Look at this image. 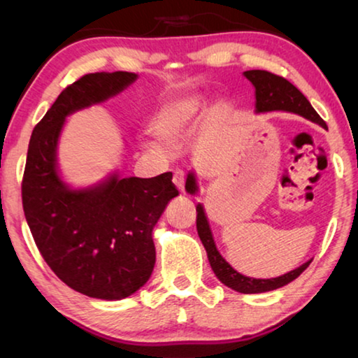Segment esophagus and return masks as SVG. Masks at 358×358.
I'll return each instance as SVG.
<instances>
[{"label": "esophagus", "instance_id": "34e87169", "mask_svg": "<svg viewBox=\"0 0 358 358\" xmlns=\"http://www.w3.org/2000/svg\"><path fill=\"white\" fill-rule=\"evenodd\" d=\"M185 181H186V177H185L183 169H175V172H173V183H175V186L178 187L180 191L185 189Z\"/></svg>", "mask_w": 358, "mask_h": 358}]
</instances>
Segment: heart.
<instances>
[{
    "label": "heart",
    "instance_id": "obj_1",
    "mask_svg": "<svg viewBox=\"0 0 358 358\" xmlns=\"http://www.w3.org/2000/svg\"><path fill=\"white\" fill-rule=\"evenodd\" d=\"M201 107L202 98L199 94H185L166 101L151 120V134L162 143L173 145L191 131ZM155 147L161 148V145Z\"/></svg>",
    "mask_w": 358,
    "mask_h": 358
}]
</instances>
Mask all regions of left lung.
I'll list each match as a JSON object with an SVG mask.
<instances>
[{"mask_svg":"<svg viewBox=\"0 0 358 358\" xmlns=\"http://www.w3.org/2000/svg\"><path fill=\"white\" fill-rule=\"evenodd\" d=\"M245 77L250 80L254 88H256V112H273V110H284V112H294L299 113L301 117L314 121L327 129L325 121L319 117V113L314 110L313 106L310 104L303 93L299 88L294 87L292 83L281 76L271 74L268 71H260L252 69L246 71ZM186 191L189 194L197 192V185L194 173H189L186 178ZM197 211V234L201 237L202 245L207 251V256L210 260L211 268H213L215 275L217 276L224 286L237 290L241 294H260V292H268V290L280 289L286 286L290 281H294L295 278H299L303 271L308 268V265L311 264V260H308L306 264L300 265L299 268H295L289 273L271 278V280H256V278H248L245 275L238 273L237 270H234L224 257L216 250L213 235L208 226L207 216H205L203 207L201 203L196 207Z\"/></svg>","mask_w":358,"mask_h":358,"instance_id":"1","label":"left lung"}]
</instances>
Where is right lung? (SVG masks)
<instances>
[{
    "label": "right lung",
    "mask_w": 358,
    "mask_h": 358,
    "mask_svg": "<svg viewBox=\"0 0 358 358\" xmlns=\"http://www.w3.org/2000/svg\"><path fill=\"white\" fill-rule=\"evenodd\" d=\"M137 78L132 72L85 74L66 87L34 126L22 180V203L41 256L71 289L121 300L150 280L156 262L151 232L178 196L172 172L69 189L57 171V143L72 112L106 101Z\"/></svg>",
    "instance_id": "right-lung-1"
}]
</instances>
